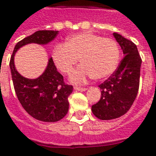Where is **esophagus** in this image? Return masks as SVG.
I'll return each instance as SVG.
<instances>
[{
	"mask_svg": "<svg viewBox=\"0 0 156 156\" xmlns=\"http://www.w3.org/2000/svg\"><path fill=\"white\" fill-rule=\"evenodd\" d=\"M74 89L75 90H78V91H81V92L86 91V90H87V88H83V87H78V86H75Z\"/></svg>",
	"mask_w": 156,
	"mask_h": 156,
	"instance_id": "esophagus-1",
	"label": "esophagus"
}]
</instances>
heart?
<instances>
[{
	"mask_svg": "<svg viewBox=\"0 0 156 156\" xmlns=\"http://www.w3.org/2000/svg\"><path fill=\"white\" fill-rule=\"evenodd\" d=\"M79 58L83 63L72 73V82L82 83L93 77L104 79L117 68L119 45L115 39L85 32L71 36L65 44H58L52 51L55 65L65 74L71 73Z\"/></svg>",
	"mask_w": 156,
	"mask_h": 156,
	"instance_id": "1",
	"label": "heart"
}]
</instances>
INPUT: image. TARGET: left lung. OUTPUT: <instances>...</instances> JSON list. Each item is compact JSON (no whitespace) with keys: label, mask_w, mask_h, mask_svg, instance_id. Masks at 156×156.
<instances>
[{"label":"left lung","mask_w":156,"mask_h":156,"mask_svg":"<svg viewBox=\"0 0 156 156\" xmlns=\"http://www.w3.org/2000/svg\"><path fill=\"white\" fill-rule=\"evenodd\" d=\"M124 57L117 69L103 83L100 100L92 106V112L102 120H109L125 115L134 104L140 86L141 59L133 41L114 33Z\"/></svg>","instance_id":"left-lung-1"}]
</instances>
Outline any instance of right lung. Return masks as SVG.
<instances>
[{
  "label": "right lung",
  "mask_w": 156,
  "mask_h": 156,
  "mask_svg": "<svg viewBox=\"0 0 156 156\" xmlns=\"http://www.w3.org/2000/svg\"><path fill=\"white\" fill-rule=\"evenodd\" d=\"M58 31H37L18 41L13 50L10 68L16 94L19 102L32 117L43 122H57L68 114V96L73 87L65 83L62 75L57 70L52 58L48 60L45 72L37 78L22 77L14 65V56L19 48L28 43L47 44L52 41Z\"/></svg>",
  "instance_id": "obj_1"
}]
</instances>
